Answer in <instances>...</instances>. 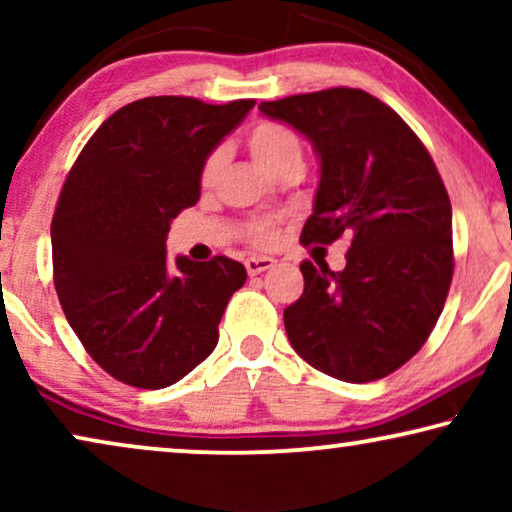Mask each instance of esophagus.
I'll return each mask as SVG.
<instances>
[{
  "mask_svg": "<svg viewBox=\"0 0 512 512\" xmlns=\"http://www.w3.org/2000/svg\"><path fill=\"white\" fill-rule=\"evenodd\" d=\"M275 258H268V256H254V258H247V272L249 275H261V272L275 268Z\"/></svg>",
  "mask_w": 512,
  "mask_h": 512,
  "instance_id": "34e87169",
  "label": "esophagus"
}]
</instances>
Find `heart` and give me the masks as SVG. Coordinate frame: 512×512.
Returning a JSON list of instances; mask_svg holds the SVG:
<instances>
[{
    "label": "heart",
    "mask_w": 512,
    "mask_h": 512,
    "mask_svg": "<svg viewBox=\"0 0 512 512\" xmlns=\"http://www.w3.org/2000/svg\"><path fill=\"white\" fill-rule=\"evenodd\" d=\"M247 146L251 158L256 160V165L263 172L272 174L277 167L289 165V163H303V144L300 137L291 128H286L284 123L277 121H261L249 130ZM221 165V153L214 151L209 153L202 163L200 181L202 184H212L216 172ZM247 237L256 244H270L275 240V228L268 221H254L247 226Z\"/></svg>",
    "instance_id": "b5f03b06"
}]
</instances>
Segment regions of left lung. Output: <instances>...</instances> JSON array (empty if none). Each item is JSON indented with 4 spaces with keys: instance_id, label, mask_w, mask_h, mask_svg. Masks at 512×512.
Wrapping results in <instances>:
<instances>
[{
    "instance_id": "8db88e82",
    "label": "left lung",
    "mask_w": 512,
    "mask_h": 512,
    "mask_svg": "<svg viewBox=\"0 0 512 512\" xmlns=\"http://www.w3.org/2000/svg\"><path fill=\"white\" fill-rule=\"evenodd\" d=\"M310 139L321 177L303 244L349 237L345 270L300 263L305 291L284 310L291 345L321 373L373 382L410 361L450 291L452 205L426 146L359 88L261 102Z\"/></svg>"
}]
</instances>
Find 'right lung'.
<instances>
[{
    "mask_svg": "<svg viewBox=\"0 0 512 512\" xmlns=\"http://www.w3.org/2000/svg\"><path fill=\"white\" fill-rule=\"evenodd\" d=\"M254 100L160 95L125 104L88 139L51 223L62 312L102 370L163 389L207 359L228 300L247 279L226 256L170 261L172 219L200 198L205 158Z\"/></svg>",
    "mask_w": 512,
    "mask_h": 512,
    "instance_id": "1",
    "label": "right lung"
}]
</instances>
